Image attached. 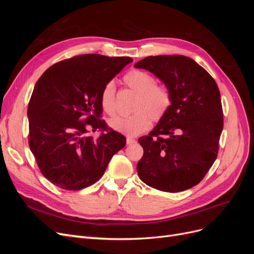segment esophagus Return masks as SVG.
I'll use <instances>...</instances> for the list:
<instances>
[{
	"instance_id": "esophagus-1",
	"label": "esophagus",
	"mask_w": 254,
	"mask_h": 254,
	"mask_svg": "<svg viewBox=\"0 0 254 254\" xmlns=\"http://www.w3.org/2000/svg\"><path fill=\"white\" fill-rule=\"evenodd\" d=\"M126 143H127V145H131V144L135 143V140L133 139V137H130V136H127V137H126Z\"/></svg>"
}]
</instances>
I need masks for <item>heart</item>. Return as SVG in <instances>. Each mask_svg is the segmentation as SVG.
<instances>
[{
	"instance_id": "b5f03b06",
	"label": "heart",
	"mask_w": 254,
	"mask_h": 254,
	"mask_svg": "<svg viewBox=\"0 0 254 254\" xmlns=\"http://www.w3.org/2000/svg\"><path fill=\"white\" fill-rule=\"evenodd\" d=\"M128 88L137 93L133 111L129 117L117 118L109 122V126L122 133L135 136L146 131L151 126V120L158 122L168 111L172 103L171 92L163 84L156 83L152 75L141 70L129 71L124 78ZM103 110L113 117L117 113L115 106V84L107 82L101 92Z\"/></svg>"
}]
</instances>
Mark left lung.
I'll list each match as a JSON object with an SVG mask.
<instances>
[{"instance_id":"8db88e82","label":"left lung","mask_w":254,"mask_h":254,"mask_svg":"<svg viewBox=\"0 0 254 254\" xmlns=\"http://www.w3.org/2000/svg\"><path fill=\"white\" fill-rule=\"evenodd\" d=\"M134 66L153 73L172 96L166 114L139 139L144 149L136 166L140 179L170 193L193 188L217 158L224 127L217 83L195 60L182 55L149 56Z\"/></svg>"}]
</instances>
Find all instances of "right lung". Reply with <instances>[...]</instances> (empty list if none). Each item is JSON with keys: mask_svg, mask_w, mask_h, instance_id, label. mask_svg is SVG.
<instances>
[{"mask_svg": "<svg viewBox=\"0 0 254 254\" xmlns=\"http://www.w3.org/2000/svg\"><path fill=\"white\" fill-rule=\"evenodd\" d=\"M131 61L86 54L53 64L37 81L27 109L28 144L53 184L68 190L92 186L126 145L124 135L99 119L101 92ZM97 129L98 137L88 134Z\"/></svg>", "mask_w": 254, "mask_h": 254, "instance_id": "obj_1", "label": "right lung"}]
</instances>
